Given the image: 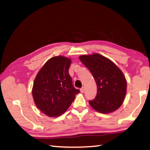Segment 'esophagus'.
Segmentation results:
<instances>
[{
    "label": "esophagus",
    "instance_id": "esophagus-1",
    "mask_svg": "<svg viewBox=\"0 0 150 150\" xmlns=\"http://www.w3.org/2000/svg\"><path fill=\"white\" fill-rule=\"evenodd\" d=\"M85 87H83L82 88H81L80 89V91H81V93H83L85 92Z\"/></svg>",
    "mask_w": 150,
    "mask_h": 150
}]
</instances>
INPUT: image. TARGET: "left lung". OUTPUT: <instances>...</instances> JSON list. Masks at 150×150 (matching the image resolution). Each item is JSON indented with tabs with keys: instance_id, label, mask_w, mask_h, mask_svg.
Segmentation results:
<instances>
[{
	"instance_id": "obj_1",
	"label": "left lung",
	"mask_w": 150,
	"mask_h": 150,
	"mask_svg": "<svg viewBox=\"0 0 150 150\" xmlns=\"http://www.w3.org/2000/svg\"><path fill=\"white\" fill-rule=\"evenodd\" d=\"M79 59L93 75L97 86L96 97L90 105L98 112L115 111L122 104L127 83L123 73L112 62L98 54L83 55Z\"/></svg>"
}]
</instances>
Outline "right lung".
Listing matches in <instances>:
<instances>
[{
  "instance_id": "1",
  "label": "right lung",
  "mask_w": 150,
  "mask_h": 150,
  "mask_svg": "<svg viewBox=\"0 0 150 150\" xmlns=\"http://www.w3.org/2000/svg\"><path fill=\"white\" fill-rule=\"evenodd\" d=\"M70 59L63 56L51 58L35 78L32 88L34 103L43 113L57 117L65 112L79 93L69 74Z\"/></svg>"
}]
</instances>
